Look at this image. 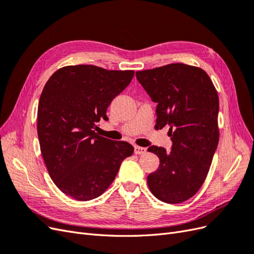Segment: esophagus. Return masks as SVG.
<instances>
[{"instance_id":"1","label":"esophagus","mask_w":254,"mask_h":254,"mask_svg":"<svg viewBox=\"0 0 254 254\" xmlns=\"http://www.w3.org/2000/svg\"><path fill=\"white\" fill-rule=\"evenodd\" d=\"M146 152L145 147H141V146H134V153L135 155H143Z\"/></svg>"}]
</instances>
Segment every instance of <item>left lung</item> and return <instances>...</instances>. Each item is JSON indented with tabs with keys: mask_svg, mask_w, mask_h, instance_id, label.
Returning a JSON list of instances; mask_svg holds the SVG:
<instances>
[{
	"mask_svg": "<svg viewBox=\"0 0 254 254\" xmlns=\"http://www.w3.org/2000/svg\"><path fill=\"white\" fill-rule=\"evenodd\" d=\"M136 79L157 103V125L170 126L172 149L152 145L160 159L147 177L151 193L166 203L193 197L209 173L219 140V101L216 89L202 68L171 64L135 73Z\"/></svg>",
	"mask_w": 254,
	"mask_h": 254,
	"instance_id": "1",
	"label": "left lung"
}]
</instances>
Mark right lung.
Segmentation results:
<instances>
[{"label":"right lung","mask_w":254,"mask_h":254,"mask_svg":"<svg viewBox=\"0 0 254 254\" xmlns=\"http://www.w3.org/2000/svg\"><path fill=\"white\" fill-rule=\"evenodd\" d=\"M133 71L79 64L59 68L45 83L38 105L37 131L50 177L76 200L101 196L115 179L132 145L98 135L94 128L131 81Z\"/></svg>","instance_id":"obj_1"}]
</instances>
